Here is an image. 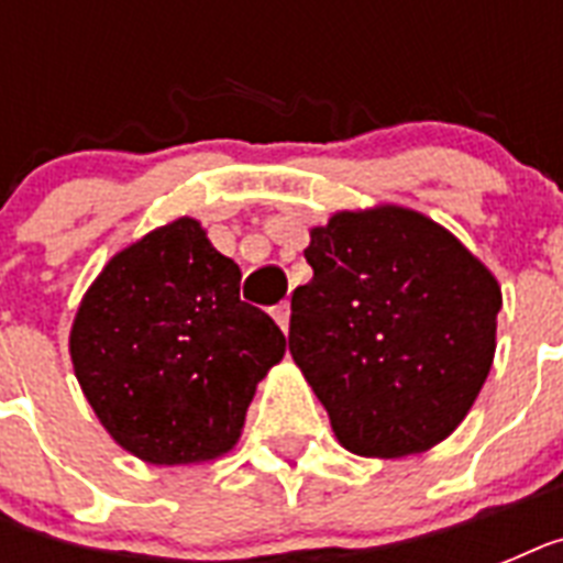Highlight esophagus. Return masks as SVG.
Instances as JSON below:
<instances>
[{"instance_id":"1","label":"esophagus","mask_w":563,"mask_h":563,"mask_svg":"<svg viewBox=\"0 0 563 563\" xmlns=\"http://www.w3.org/2000/svg\"><path fill=\"white\" fill-rule=\"evenodd\" d=\"M272 316H274V321L280 324L283 333H286V330H289V318H291V307H289V303H286V300H283V303H277V307L272 309Z\"/></svg>"}]
</instances>
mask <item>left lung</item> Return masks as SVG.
I'll list each match as a JSON object with an SVG mask.
<instances>
[{
  "mask_svg": "<svg viewBox=\"0 0 563 563\" xmlns=\"http://www.w3.org/2000/svg\"><path fill=\"white\" fill-rule=\"evenodd\" d=\"M303 256L312 280L291 295L289 353L339 444L400 459L453 435L497 353L488 265L400 203L333 212Z\"/></svg>",
  "mask_w": 563,
  "mask_h": 563,
  "instance_id": "1",
  "label": "left lung"
}]
</instances>
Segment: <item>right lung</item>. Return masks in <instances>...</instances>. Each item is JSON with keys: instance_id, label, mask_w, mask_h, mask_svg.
I'll list each match as a JSON object with an SVG mask.
<instances>
[{"instance_id": "1", "label": "right lung", "mask_w": 563, "mask_h": 563, "mask_svg": "<svg viewBox=\"0 0 563 563\" xmlns=\"http://www.w3.org/2000/svg\"><path fill=\"white\" fill-rule=\"evenodd\" d=\"M239 280L201 221L180 216L117 251L84 291L75 379L140 462L203 464L239 444L256 385L286 353L280 327L239 300Z\"/></svg>"}]
</instances>
